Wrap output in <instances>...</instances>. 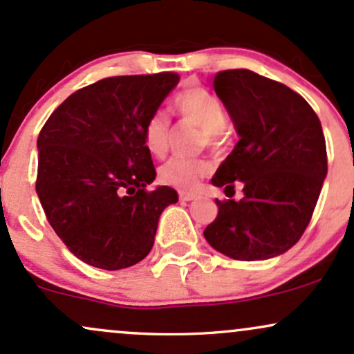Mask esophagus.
Returning <instances> with one entry per match:
<instances>
[{
	"label": "esophagus",
	"mask_w": 354,
	"mask_h": 354,
	"mask_svg": "<svg viewBox=\"0 0 354 354\" xmlns=\"http://www.w3.org/2000/svg\"><path fill=\"white\" fill-rule=\"evenodd\" d=\"M178 197H180V201L190 202V201H194V198H196L197 196H196V194H192V192H185V190H180V192H178Z\"/></svg>",
	"instance_id": "34e87169"
}]
</instances>
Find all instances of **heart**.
<instances>
[{
	"label": "heart",
	"mask_w": 354,
	"mask_h": 354,
	"mask_svg": "<svg viewBox=\"0 0 354 354\" xmlns=\"http://www.w3.org/2000/svg\"><path fill=\"white\" fill-rule=\"evenodd\" d=\"M176 109L182 117L192 120L204 130L205 138L202 142L207 140V144H214L227 125V115L221 100L212 91L202 86H194L177 95ZM144 142L152 156H165L170 144L169 115L162 110L150 115L144 127ZM209 170L210 164L204 158L174 157L162 165L158 177L167 185L180 190H192L197 185L198 178L205 176Z\"/></svg>",
	"instance_id": "1"
}]
</instances>
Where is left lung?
<instances>
[{
    "label": "left lung",
    "mask_w": 354,
    "mask_h": 354,
    "mask_svg": "<svg viewBox=\"0 0 354 354\" xmlns=\"http://www.w3.org/2000/svg\"><path fill=\"white\" fill-rule=\"evenodd\" d=\"M212 85L239 135L212 184L227 196L236 182L244 196L216 201L204 237L230 259H271L299 241L323 189L321 122L299 93L251 70L219 71Z\"/></svg>",
    "instance_id": "obj_1"
}]
</instances>
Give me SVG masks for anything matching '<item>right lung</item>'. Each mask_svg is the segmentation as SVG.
Segmentation results:
<instances>
[{
  "instance_id": "1",
  "label": "right lung",
  "mask_w": 354,
  "mask_h": 354,
  "mask_svg": "<svg viewBox=\"0 0 354 354\" xmlns=\"http://www.w3.org/2000/svg\"><path fill=\"white\" fill-rule=\"evenodd\" d=\"M177 73L110 77L75 91L38 135L37 194L50 225L83 263L130 268L150 252L158 219L178 201L147 190L156 167L145 122L177 86Z\"/></svg>"
}]
</instances>
